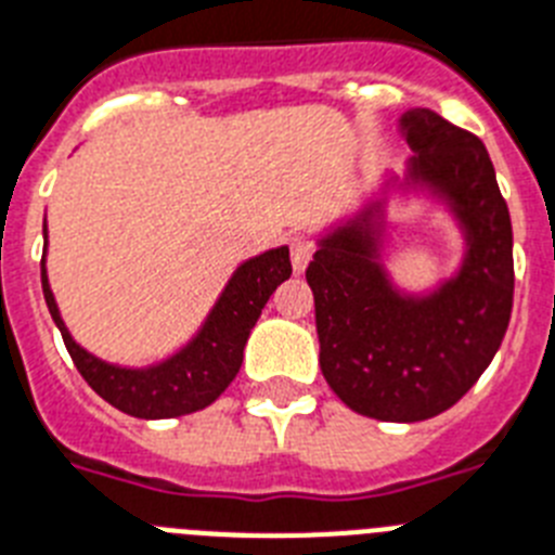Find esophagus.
Returning a JSON list of instances; mask_svg holds the SVG:
<instances>
[{"label":"esophagus","mask_w":555,"mask_h":555,"mask_svg":"<svg viewBox=\"0 0 555 555\" xmlns=\"http://www.w3.org/2000/svg\"><path fill=\"white\" fill-rule=\"evenodd\" d=\"M310 256H313V245H310V240H307L305 234H293L291 236L293 270H296V273H301V270L307 268V262H310Z\"/></svg>","instance_id":"obj_1"}]
</instances>
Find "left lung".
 <instances>
[{
  "instance_id": "8db88e82",
  "label": "left lung",
  "mask_w": 555,
  "mask_h": 555,
  "mask_svg": "<svg viewBox=\"0 0 555 555\" xmlns=\"http://www.w3.org/2000/svg\"><path fill=\"white\" fill-rule=\"evenodd\" d=\"M400 134L414 155L403 183L443 199L465 236L460 270L431 293L395 287L380 259L384 199L319 240L307 285L319 364L352 412L428 421L463 398L496 356L514 307V231L493 163L477 134L431 109H409Z\"/></svg>"
}]
</instances>
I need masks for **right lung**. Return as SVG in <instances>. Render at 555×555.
<instances>
[{
	"instance_id": "obj_1",
	"label": "right lung",
	"mask_w": 555,
	"mask_h": 555,
	"mask_svg": "<svg viewBox=\"0 0 555 555\" xmlns=\"http://www.w3.org/2000/svg\"><path fill=\"white\" fill-rule=\"evenodd\" d=\"M44 254H48V220H44ZM291 250L285 245L242 262L234 276L228 279L225 291L220 293L197 335L171 358L143 370L106 364L73 341L50 291L44 259H41V291L81 378L120 412L143 421H160V417L199 412L225 392L240 372L242 349L248 344L256 319L262 315V307L268 305L273 291L291 279Z\"/></svg>"
}]
</instances>
